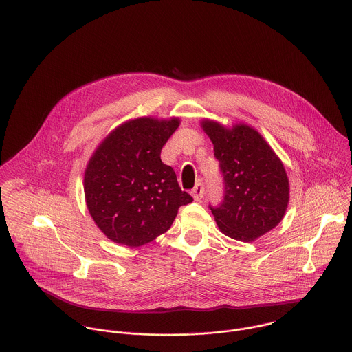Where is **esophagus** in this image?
Wrapping results in <instances>:
<instances>
[{
    "label": "esophagus",
    "mask_w": 352,
    "mask_h": 352,
    "mask_svg": "<svg viewBox=\"0 0 352 352\" xmlns=\"http://www.w3.org/2000/svg\"><path fill=\"white\" fill-rule=\"evenodd\" d=\"M190 195L193 196V199H195L196 201H200V200L203 199V196H204V186H203V184H201V182L196 184L195 188L192 189Z\"/></svg>",
    "instance_id": "obj_1"
}]
</instances>
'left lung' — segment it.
I'll list each match as a JSON object with an SVG mask.
<instances>
[{
  "label": "left lung",
  "instance_id": "left-lung-1",
  "mask_svg": "<svg viewBox=\"0 0 352 352\" xmlns=\"http://www.w3.org/2000/svg\"><path fill=\"white\" fill-rule=\"evenodd\" d=\"M201 129L214 144L225 179V199L211 208L219 230L250 243L274 229L289 204V178L283 160L252 126H225L201 119Z\"/></svg>",
  "mask_w": 352,
  "mask_h": 352
}]
</instances>
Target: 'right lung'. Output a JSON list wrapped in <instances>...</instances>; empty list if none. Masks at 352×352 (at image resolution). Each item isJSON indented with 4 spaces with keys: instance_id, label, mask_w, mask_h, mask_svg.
<instances>
[{
    "instance_id": "add662e5",
    "label": "right lung",
    "mask_w": 352,
    "mask_h": 352,
    "mask_svg": "<svg viewBox=\"0 0 352 352\" xmlns=\"http://www.w3.org/2000/svg\"><path fill=\"white\" fill-rule=\"evenodd\" d=\"M179 123L177 116L129 119L91 153L83 177L85 201L111 241L130 248L148 244L171 228L181 206L193 201L160 159Z\"/></svg>"
}]
</instances>
